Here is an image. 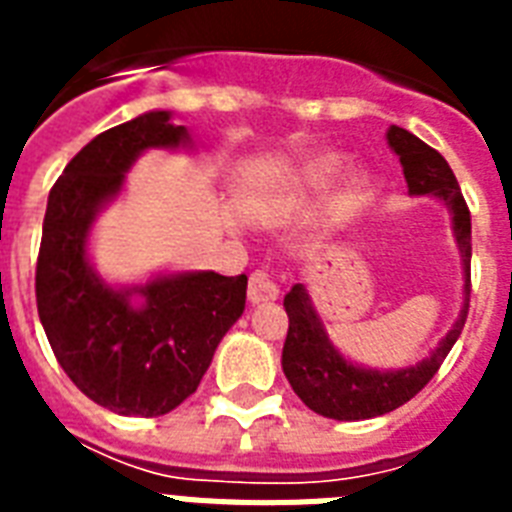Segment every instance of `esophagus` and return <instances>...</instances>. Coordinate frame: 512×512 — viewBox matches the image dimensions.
I'll return each mask as SVG.
<instances>
[{
  "label": "esophagus",
  "instance_id": "1",
  "mask_svg": "<svg viewBox=\"0 0 512 512\" xmlns=\"http://www.w3.org/2000/svg\"><path fill=\"white\" fill-rule=\"evenodd\" d=\"M247 297L252 305L271 303V300H276V297H279V287H276V281H273L268 273L255 271L252 276H249Z\"/></svg>",
  "mask_w": 512,
  "mask_h": 512
}]
</instances>
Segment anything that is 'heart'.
<instances>
[{
  "label": "heart",
  "mask_w": 512,
  "mask_h": 512,
  "mask_svg": "<svg viewBox=\"0 0 512 512\" xmlns=\"http://www.w3.org/2000/svg\"><path fill=\"white\" fill-rule=\"evenodd\" d=\"M340 167H342V156L337 154L319 156V159H313V162L303 170V175H300V185H305V188H321V185H327L329 180L340 172Z\"/></svg>",
  "instance_id": "heart-1"
}]
</instances>
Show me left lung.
<instances>
[{
	"label": "left lung",
	"instance_id": "1",
	"mask_svg": "<svg viewBox=\"0 0 512 512\" xmlns=\"http://www.w3.org/2000/svg\"><path fill=\"white\" fill-rule=\"evenodd\" d=\"M388 146L396 151L398 162L404 167L409 193L412 196L433 193L452 212L454 239L460 247L462 268H465L462 311L454 321V327L449 329V335L438 342V348L428 358H422L406 369L380 372V369H364V366L353 364L342 356L340 350L329 342L319 313L308 297V289L303 284H295L289 289V295L284 297L289 332L287 342H284V353H281V366H284L289 385L300 396V401L316 414L329 417V420H369V417H380V414H388L406 404L433 380V374L438 372V366L444 364V358L449 356L452 345L462 335V327L468 319L473 244H470V209L462 199L460 183H457V177H454L444 156L404 127H396V124L390 127Z\"/></svg>",
	"mask_w": 512,
	"mask_h": 512
}]
</instances>
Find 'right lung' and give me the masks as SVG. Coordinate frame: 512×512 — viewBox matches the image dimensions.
I'll use <instances>...</instances> for the list:
<instances>
[{
    "mask_svg": "<svg viewBox=\"0 0 512 512\" xmlns=\"http://www.w3.org/2000/svg\"><path fill=\"white\" fill-rule=\"evenodd\" d=\"M170 111L100 132L52 185L36 260V308L52 353L76 388L116 414L159 417L180 406L247 303V276L185 271L111 287L87 257L95 217L119 196L148 148L188 146Z\"/></svg>",
    "mask_w": 512,
    "mask_h": 512,
    "instance_id": "right-lung-1",
    "label": "right lung"
}]
</instances>
